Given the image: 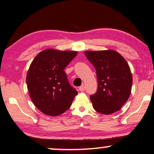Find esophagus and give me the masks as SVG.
I'll use <instances>...</instances> for the list:
<instances>
[{
	"instance_id": "34e87169",
	"label": "esophagus",
	"mask_w": 154,
	"mask_h": 154,
	"mask_svg": "<svg viewBox=\"0 0 154 154\" xmlns=\"http://www.w3.org/2000/svg\"><path fill=\"white\" fill-rule=\"evenodd\" d=\"M79 91H81V92L84 91H85V85H81V86L79 87Z\"/></svg>"
}]
</instances>
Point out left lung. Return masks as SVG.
Instances as JSON below:
<instances>
[{
	"label": "left lung",
	"instance_id": "8db88e82",
	"mask_svg": "<svg viewBox=\"0 0 154 154\" xmlns=\"http://www.w3.org/2000/svg\"><path fill=\"white\" fill-rule=\"evenodd\" d=\"M85 55L96 71L97 89L90 97L95 111L104 115L119 111L129 97L132 75L125 59L114 50L87 51Z\"/></svg>",
	"mask_w": 154,
	"mask_h": 154
}]
</instances>
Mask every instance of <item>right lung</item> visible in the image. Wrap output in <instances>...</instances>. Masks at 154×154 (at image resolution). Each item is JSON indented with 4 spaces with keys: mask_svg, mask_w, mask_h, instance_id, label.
I'll list each match as a JSON object with an SVG mask.
<instances>
[{
    "mask_svg": "<svg viewBox=\"0 0 154 154\" xmlns=\"http://www.w3.org/2000/svg\"><path fill=\"white\" fill-rule=\"evenodd\" d=\"M77 51L47 49L36 56L27 74V85L35 105L44 114L57 116L70 108L78 92L63 70Z\"/></svg>",
    "mask_w": 154,
    "mask_h": 154,
    "instance_id": "right-lung-1",
    "label": "right lung"
}]
</instances>
